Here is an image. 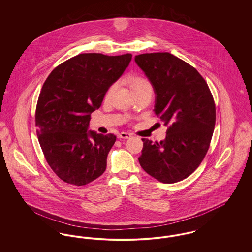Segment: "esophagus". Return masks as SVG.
Returning a JSON list of instances; mask_svg holds the SVG:
<instances>
[{
  "label": "esophagus",
  "instance_id": "1",
  "mask_svg": "<svg viewBox=\"0 0 252 252\" xmlns=\"http://www.w3.org/2000/svg\"><path fill=\"white\" fill-rule=\"evenodd\" d=\"M132 135L130 133H126V132H121L120 134L118 135L119 139H129Z\"/></svg>",
  "mask_w": 252,
  "mask_h": 252
}]
</instances>
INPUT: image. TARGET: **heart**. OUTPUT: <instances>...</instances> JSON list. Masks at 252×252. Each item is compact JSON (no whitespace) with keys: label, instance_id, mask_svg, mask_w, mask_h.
I'll return each mask as SVG.
<instances>
[{"label":"heart","instance_id":"1","mask_svg":"<svg viewBox=\"0 0 252 252\" xmlns=\"http://www.w3.org/2000/svg\"><path fill=\"white\" fill-rule=\"evenodd\" d=\"M130 85H131L132 91L134 92V94H138V93L144 92V91L153 92V87L151 83L146 78L142 77V76H134L130 80ZM116 88H117L116 83L111 85L107 91L106 98H109L110 96L112 95L113 93L115 92Z\"/></svg>","mask_w":252,"mask_h":252}]
</instances>
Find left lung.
I'll list each match as a JSON object with an SVG mask.
<instances>
[{
    "label": "left lung",
    "instance_id": "1",
    "mask_svg": "<svg viewBox=\"0 0 252 252\" xmlns=\"http://www.w3.org/2000/svg\"><path fill=\"white\" fill-rule=\"evenodd\" d=\"M156 94L154 111L167 126L159 143L142 139L139 162L163 183L188 178L199 166L210 147L216 125V105L201 74L170 53L135 57Z\"/></svg>",
    "mask_w": 252,
    "mask_h": 252
}]
</instances>
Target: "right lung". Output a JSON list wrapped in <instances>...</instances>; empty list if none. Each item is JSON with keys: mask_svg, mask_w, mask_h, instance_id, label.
Here are the masks:
<instances>
[{"mask_svg": "<svg viewBox=\"0 0 252 252\" xmlns=\"http://www.w3.org/2000/svg\"><path fill=\"white\" fill-rule=\"evenodd\" d=\"M131 59V54H80L49 74L36 104V135L60 180L82 186L105 172L116 136L88 131L91 113L100 108L108 88Z\"/></svg>", "mask_w": 252, "mask_h": 252, "instance_id": "obj_1", "label": "right lung"}]
</instances>
